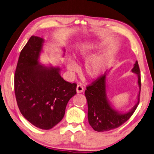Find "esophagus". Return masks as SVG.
I'll use <instances>...</instances> for the list:
<instances>
[{
	"label": "esophagus",
	"instance_id": "obj_1",
	"mask_svg": "<svg viewBox=\"0 0 154 154\" xmlns=\"http://www.w3.org/2000/svg\"><path fill=\"white\" fill-rule=\"evenodd\" d=\"M76 90H77V93H81V92H84V87H83L81 84H79V85H77Z\"/></svg>",
	"mask_w": 154,
	"mask_h": 154
}]
</instances>
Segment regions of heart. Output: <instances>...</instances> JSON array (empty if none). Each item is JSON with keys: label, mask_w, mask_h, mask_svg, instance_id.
<instances>
[{"label": "heart", "mask_w": 154, "mask_h": 154, "mask_svg": "<svg viewBox=\"0 0 154 154\" xmlns=\"http://www.w3.org/2000/svg\"><path fill=\"white\" fill-rule=\"evenodd\" d=\"M97 45L94 43H84L78 46L75 51V57L77 60H85L93 53ZM108 63V57L106 55H94L89 57L84 64V70L88 76L91 78L99 77L104 71ZM66 67L68 70L74 72L77 69V66L70 58L66 60Z\"/></svg>", "instance_id": "b5f03b06"}]
</instances>
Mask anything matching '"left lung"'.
<instances>
[{
	"instance_id": "left-lung-1",
	"label": "left lung",
	"mask_w": 154,
	"mask_h": 154,
	"mask_svg": "<svg viewBox=\"0 0 154 154\" xmlns=\"http://www.w3.org/2000/svg\"><path fill=\"white\" fill-rule=\"evenodd\" d=\"M132 72L138 75V84L140 91L138 96V102L131 110L125 114H120L109 104L106 95V79L107 71L97 78L91 84L86 86L85 96L88 102V119L90 125L97 131H106L115 129L123 125L130 118L135 112L140 101V72L138 61L132 68Z\"/></svg>"
}]
</instances>
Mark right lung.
<instances>
[{
  "mask_svg": "<svg viewBox=\"0 0 154 154\" xmlns=\"http://www.w3.org/2000/svg\"><path fill=\"white\" fill-rule=\"evenodd\" d=\"M44 40L31 36L22 49L14 75L18 108L29 122L50 130L62 121L68 101L77 94V84L66 82L60 68L39 64Z\"/></svg>",
  "mask_w": 154,
  "mask_h": 154,
  "instance_id": "1",
  "label": "right lung"
}]
</instances>
